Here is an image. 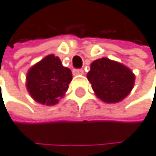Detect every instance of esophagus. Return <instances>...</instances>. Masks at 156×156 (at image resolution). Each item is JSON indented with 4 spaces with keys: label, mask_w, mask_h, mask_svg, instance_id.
Listing matches in <instances>:
<instances>
[{
    "label": "esophagus",
    "mask_w": 156,
    "mask_h": 156,
    "mask_svg": "<svg viewBox=\"0 0 156 156\" xmlns=\"http://www.w3.org/2000/svg\"><path fill=\"white\" fill-rule=\"evenodd\" d=\"M73 75H82L84 74V70L82 69H73Z\"/></svg>",
    "instance_id": "obj_1"
}]
</instances>
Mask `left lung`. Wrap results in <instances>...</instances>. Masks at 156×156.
Here are the masks:
<instances>
[{
	"label": "left lung",
	"instance_id": "left-lung-1",
	"mask_svg": "<svg viewBox=\"0 0 156 156\" xmlns=\"http://www.w3.org/2000/svg\"><path fill=\"white\" fill-rule=\"evenodd\" d=\"M87 80L96 96L105 103H118L132 91L135 76L129 68L108 58L93 61Z\"/></svg>",
	"mask_w": 156,
	"mask_h": 156
}]
</instances>
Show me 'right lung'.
Masks as SVG:
<instances>
[{"instance_id":"right-lung-1","label":"right lung","mask_w":156,"mask_h":156,"mask_svg":"<svg viewBox=\"0 0 156 156\" xmlns=\"http://www.w3.org/2000/svg\"><path fill=\"white\" fill-rule=\"evenodd\" d=\"M71 80V70L65 68L59 57L50 54L30 68L27 88L38 103L53 106L65 95Z\"/></svg>"}]
</instances>
